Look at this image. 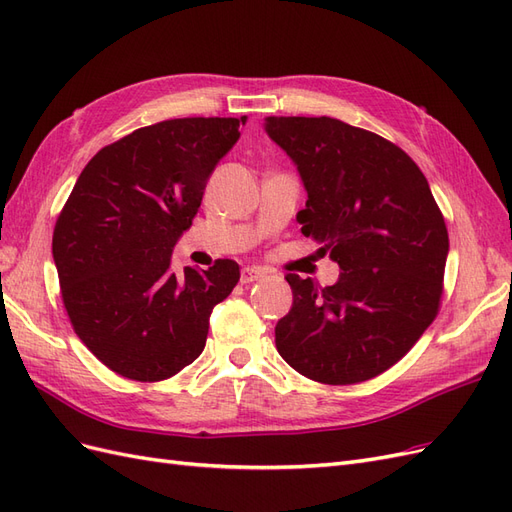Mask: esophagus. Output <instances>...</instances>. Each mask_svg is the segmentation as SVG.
Wrapping results in <instances>:
<instances>
[{
    "label": "esophagus",
    "instance_id": "34e87169",
    "mask_svg": "<svg viewBox=\"0 0 512 512\" xmlns=\"http://www.w3.org/2000/svg\"><path fill=\"white\" fill-rule=\"evenodd\" d=\"M262 277V271L254 269V267H243L241 269V284H252V282H258Z\"/></svg>",
    "mask_w": 512,
    "mask_h": 512
}]
</instances>
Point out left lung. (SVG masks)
Returning a JSON list of instances; mask_svg holds the SVG:
<instances>
[{
  "mask_svg": "<svg viewBox=\"0 0 512 512\" xmlns=\"http://www.w3.org/2000/svg\"><path fill=\"white\" fill-rule=\"evenodd\" d=\"M307 192L297 220L342 273L320 288L288 273L275 346L301 376L356 384L393 367L438 314L448 232L406 151L333 117H267Z\"/></svg>",
  "mask_w": 512,
  "mask_h": 512,
  "instance_id": "obj_1",
  "label": "left lung"
}]
</instances>
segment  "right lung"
Here are the masks:
<instances>
[{
  "instance_id": "add662e5",
  "label": "right lung",
  "mask_w": 512,
  "mask_h": 512,
  "mask_svg": "<svg viewBox=\"0 0 512 512\" xmlns=\"http://www.w3.org/2000/svg\"><path fill=\"white\" fill-rule=\"evenodd\" d=\"M247 117H185L100 149L53 232L61 299L83 344L115 374L158 382L194 363L209 316L239 282L235 260L175 271L207 181Z\"/></svg>"
}]
</instances>
